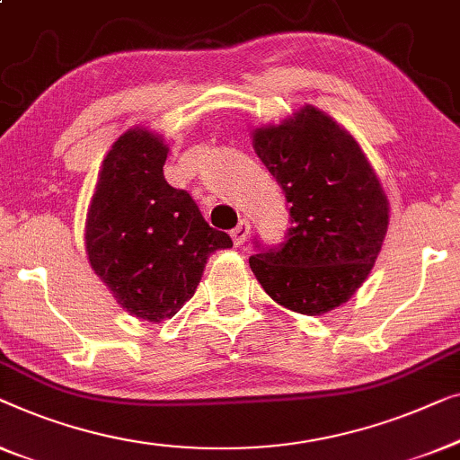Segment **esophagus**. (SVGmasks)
<instances>
[{"instance_id":"esophagus-1","label":"esophagus","mask_w":460,"mask_h":460,"mask_svg":"<svg viewBox=\"0 0 460 460\" xmlns=\"http://www.w3.org/2000/svg\"><path fill=\"white\" fill-rule=\"evenodd\" d=\"M248 233H250V221H245V218H242V221H239L237 227L231 231L233 243H235V245H242V243L245 242V237H248Z\"/></svg>"}]
</instances>
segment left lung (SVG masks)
Returning <instances> with one entry per match:
<instances>
[{
    "label": "left lung",
    "mask_w": 460,
    "mask_h": 460,
    "mask_svg": "<svg viewBox=\"0 0 460 460\" xmlns=\"http://www.w3.org/2000/svg\"><path fill=\"white\" fill-rule=\"evenodd\" d=\"M254 150L289 202L286 237H254L250 267L270 297L294 313L323 314L371 273L390 210L377 174L352 135L306 106L279 127L258 128Z\"/></svg>",
    "instance_id": "obj_1"
}]
</instances>
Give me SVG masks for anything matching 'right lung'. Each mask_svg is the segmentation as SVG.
I'll return each instance as SVG.
<instances>
[{
	"label": "right lung",
	"instance_id": "right-lung-1",
	"mask_svg": "<svg viewBox=\"0 0 460 460\" xmlns=\"http://www.w3.org/2000/svg\"><path fill=\"white\" fill-rule=\"evenodd\" d=\"M168 147L144 128L122 135L103 160L87 215V254L128 313L171 319L202 279L217 250L231 248L185 190L166 183Z\"/></svg>",
	"mask_w": 460,
	"mask_h": 460
}]
</instances>
